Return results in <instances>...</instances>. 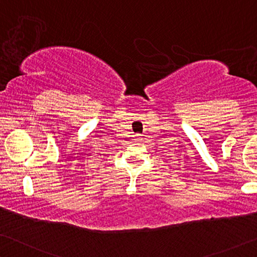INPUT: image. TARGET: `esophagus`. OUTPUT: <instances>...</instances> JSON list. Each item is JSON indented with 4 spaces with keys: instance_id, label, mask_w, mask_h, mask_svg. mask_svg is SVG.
<instances>
[{
    "instance_id": "1",
    "label": "esophagus",
    "mask_w": 257,
    "mask_h": 257,
    "mask_svg": "<svg viewBox=\"0 0 257 257\" xmlns=\"http://www.w3.org/2000/svg\"><path fill=\"white\" fill-rule=\"evenodd\" d=\"M141 136H142V135H140V134H137V135H136V141H142L143 139H142V137H141Z\"/></svg>"
}]
</instances>
